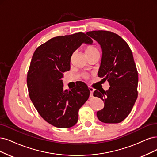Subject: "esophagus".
Returning a JSON list of instances; mask_svg holds the SVG:
<instances>
[{
    "label": "esophagus",
    "mask_w": 157,
    "mask_h": 157,
    "mask_svg": "<svg viewBox=\"0 0 157 157\" xmlns=\"http://www.w3.org/2000/svg\"><path fill=\"white\" fill-rule=\"evenodd\" d=\"M89 89L90 92V97H92V94H93V92L94 91V89L93 88H92V87H89Z\"/></svg>",
    "instance_id": "esophagus-1"
}]
</instances>
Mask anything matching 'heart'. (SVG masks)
<instances>
[{"label":"heart","mask_w":157,"mask_h":157,"mask_svg":"<svg viewBox=\"0 0 157 157\" xmlns=\"http://www.w3.org/2000/svg\"><path fill=\"white\" fill-rule=\"evenodd\" d=\"M85 54L87 56V57L95 54H100V50L96 46H89L85 49Z\"/></svg>","instance_id":"1"}]
</instances>
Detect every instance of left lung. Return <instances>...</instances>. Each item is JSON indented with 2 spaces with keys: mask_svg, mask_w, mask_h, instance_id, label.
<instances>
[{
  "mask_svg": "<svg viewBox=\"0 0 157 157\" xmlns=\"http://www.w3.org/2000/svg\"><path fill=\"white\" fill-rule=\"evenodd\" d=\"M86 34L101 46L98 76L107 80L110 85L106 91L94 92V96L104 102L97 117L103 123H120L129 114L138 96V76L132 51L125 40L113 32L98 30Z\"/></svg>",
  "mask_w": 157,
  "mask_h": 157,
  "instance_id": "1",
  "label": "left lung"
}]
</instances>
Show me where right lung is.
<instances>
[{
  "mask_svg": "<svg viewBox=\"0 0 157 157\" xmlns=\"http://www.w3.org/2000/svg\"><path fill=\"white\" fill-rule=\"evenodd\" d=\"M83 43L92 40L83 32L52 38L34 52L27 74L30 100L45 121L58 128H69L78 122V111L88 100L85 84L63 89V73L71 68V58Z\"/></svg>",
  "mask_w": 157,
  "mask_h": 157,
  "instance_id": "obj_1",
  "label": "right lung"
}]
</instances>
